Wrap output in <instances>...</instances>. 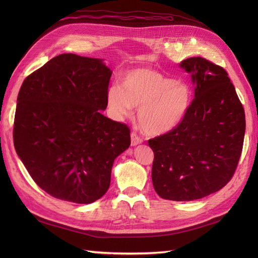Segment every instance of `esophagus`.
Listing matches in <instances>:
<instances>
[{
    "label": "esophagus",
    "mask_w": 258,
    "mask_h": 258,
    "mask_svg": "<svg viewBox=\"0 0 258 258\" xmlns=\"http://www.w3.org/2000/svg\"><path fill=\"white\" fill-rule=\"evenodd\" d=\"M142 142H143L142 138L139 137V135L137 134V132H135V131L132 132V134H131V145L132 146H136V145L142 143Z\"/></svg>",
    "instance_id": "esophagus-1"
}]
</instances>
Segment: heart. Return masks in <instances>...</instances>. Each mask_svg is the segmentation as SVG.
<instances>
[{
    "label": "heart",
    "mask_w": 258,
    "mask_h": 258,
    "mask_svg": "<svg viewBox=\"0 0 258 258\" xmlns=\"http://www.w3.org/2000/svg\"><path fill=\"white\" fill-rule=\"evenodd\" d=\"M110 111L117 118L139 107L141 127L152 135H161L181 122L191 103V90L153 69H138L124 74L121 87L111 86L106 92Z\"/></svg>",
    "instance_id": "1"
}]
</instances>
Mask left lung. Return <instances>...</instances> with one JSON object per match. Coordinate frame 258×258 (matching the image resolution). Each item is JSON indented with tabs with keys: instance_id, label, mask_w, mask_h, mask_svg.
Returning a JSON list of instances; mask_svg holds the SVG:
<instances>
[{
	"instance_id": "left-lung-1",
	"label": "left lung",
	"mask_w": 258,
	"mask_h": 258,
	"mask_svg": "<svg viewBox=\"0 0 258 258\" xmlns=\"http://www.w3.org/2000/svg\"><path fill=\"white\" fill-rule=\"evenodd\" d=\"M196 84L184 119L148 140L152 181L167 200L191 201L216 192L235 174L243 147L244 108L227 72L206 58L181 62Z\"/></svg>"
}]
</instances>
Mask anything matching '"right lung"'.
Segmentation results:
<instances>
[{
  "mask_svg": "<svg viewBox=\"0 0 258 258\" xmlns=\"http://www.w3.org/2000/svg\"><path fill=\"white\" fill-rule=\"evenodd\" d=\"M101 59L62 53L23 81L14 145L33 181L50 196L91 204L107 191L130 129L101 113L112 75Z\"/></svg>",
  "mask_w": 258,
  "mask_h": 258,
  "instance_id": "right-lung-1",
  "label": "right lung"
}]
</instances>
